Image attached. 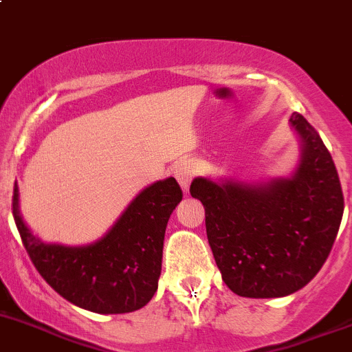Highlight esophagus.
Listing matches in <instances>:
<instances>
[{
	"label": "esophagus",
	"mask_w": 352,
	"mask_h": 352,
	"mask_svg": "<svg viewBox=\"0 0 352 352\" xmlns=\"http://www.w3.org/2000/svg\"><path fill=\"white\" fill-rule=\"evenodd\" d=\"M173 173H175L177 183L181 184V188H183L184 191H188V186H190L191 179L198 175V166L195 161H181L175 166Z\"/></svg>",
	"instance_id": "1"
}]
</instances>
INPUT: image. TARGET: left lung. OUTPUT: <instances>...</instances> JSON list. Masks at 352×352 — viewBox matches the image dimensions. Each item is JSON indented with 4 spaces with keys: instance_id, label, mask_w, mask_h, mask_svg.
Here are the masks:
<instances>
[{
    "instance_id": "obj_1",
    "label": "left lung",
    "mask_w": 352,
    "mask_h": 352,
    "mask_svg": "<svg viewBox=\"0 0 352 352\" xmlns=\"http://www.w3.org/2000/svg\"><path fill=\"white\" fill-rule=\"evenodd\" d=\"M298 168L267 183L195 177L190 193L205 208L208 244L234 293L278 298L303 288L331 254L344 197L331 152L300 113Z\"/></svg>"
}]
</instances>
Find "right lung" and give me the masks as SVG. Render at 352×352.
<instances>
[{"label": "right lung", "instance_id": "add662e5", "mask_svg": "<svg viewBox=\"0 0 352 352\" xmlns=\"http://www.w3.org/2000/svg\"><path fill=\"white\" fill-rule=\"evenodd\" d=\"M183 198L175 177L140 191L110 230L88 245L47 244L23 222L13 190V217L41 276L72 305L95 314H126L151 302L161 276L168 220Z\"/></svg>", "mask_w": 352, "mask_h": 352}]
</instances>
